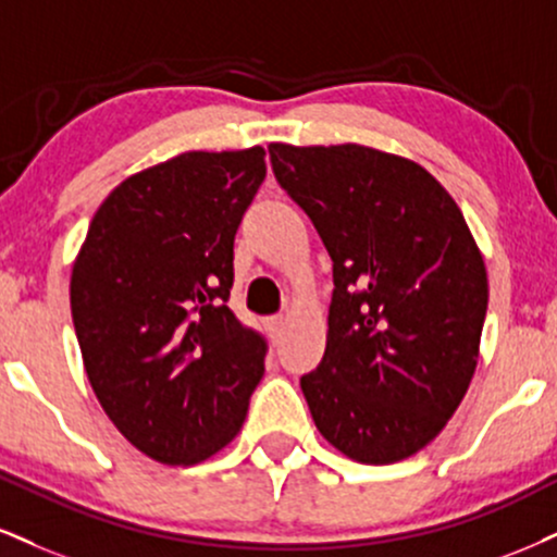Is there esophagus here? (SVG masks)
Here are the masks:
<instances>
[{"label":"esophagus","instance_id":"obj_1","mask_svg":"<svg viewBox=\"0 0 557 557\" xmlns=\"http://www.w3.org/2000/svg\"><path fill=\"white\" fill-rule=\"evenodd\" d=\"M283 326H285V319L283 317L267 319V330H270L272 337H280V334H283Z\"/></svg>","mask_w":557,"mask_h":557}]
</instances>
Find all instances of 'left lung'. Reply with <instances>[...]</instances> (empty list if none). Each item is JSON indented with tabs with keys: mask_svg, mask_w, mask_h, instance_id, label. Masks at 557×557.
<instances>
[{
	"mask_svg": "<svg viewBox=\"0 0 557 557\" xmlns=\"http://www.w3.org/2000/svg\"><path fill=\"white\" fill-rule=\"evenodd\" d=\"M277 184L332 257L326 350L300 388L319 433L363 465L431 444L465 399L487 274L465 214L423 165L363 145H270Z\"/></svg>",
	"mask_w": 557,
	"mask_h": 557,
	"instance_id": "1",
	"label": "left lung"
}]
</instances>
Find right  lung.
I'll use <instances>...</instances> for the list:
<instances>
[{
    "mask_svg": "<svg viewBox=\"0 0 557 557\" xmlns=\"http://www.w3.org/2000/svg\"><path fill=\"white\" fill-rule=\"evenodd\" d=\"M267 176L264 150L184 152L98 207L70 304L92 392L132 446L197 465L236 438L267 339L227 306L233 238Z\"/></svg>",
    "mask_w": 557,
    "mask_h": 557,
    "instance_id": "add662e5",
    "label": "right lung"
}]
</instances>
